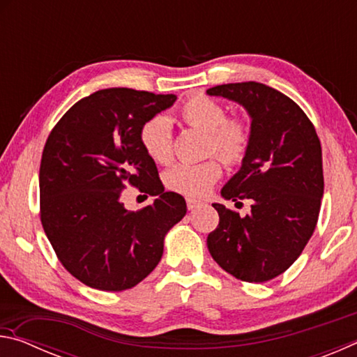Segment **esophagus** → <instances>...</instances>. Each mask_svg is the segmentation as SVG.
<instances>
[{
  "label": "esophagus",
  "instance_id": "1",
  "mask_svg": "<svg viewBox=\"0 0 357 357\" xmlns=\"http://www.w3.org/2000/svg\"><path fill=\"white\" fill-rule=\"evenodd\" d=\"M198 204H200V202H197V200H193V198H187V208H189L190 211L192 209H195Z\"/></svg>",
  "mask_w": 357,
  "mask_h": 357
}]
</instances>
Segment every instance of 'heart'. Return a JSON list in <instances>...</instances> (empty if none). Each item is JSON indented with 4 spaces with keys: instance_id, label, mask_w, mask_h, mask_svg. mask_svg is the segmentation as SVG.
<instances>
[{
    "instance_id": "obj_1",
    "label": "heart",
    "mask_w": 357,
    "mask_h": 357,
    "mask_svg": "<svg viewBox=\"0 0 357 357\" xmlns=\"http://www.w3.org/2000/svg\"><path fill=\"white\" fill-rule=\"evenodd\" d=\"M181 114L187 124L208 134V153H215L228 164L243 160L250 143V130L241 118H227V108L219 102L197 96L185 102ZM140 142L151 159L168 164L173 159V128L167 114H154L144 121ZM222 176L220 162L209 159L200 164H176L164 174L165 185L190 198H200Z\"/></svg>"
}]
</instances>
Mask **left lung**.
Instances as JSON below:
<instances>
[{"mask_svg":"<svg viewBox=\"0 0 357 357\" xmlns=\"http://www.w3.org/2000/svg\"><path fill=\"white\" fill-rule=\"evenodd\" d=\"M206 94L236 102L249 114V148L220 195L252 202L245 217L213 204L220 220L208 249L236 279L268 282L298 259L317 227L324 190L321 144L301 107L268 84H219Z\"/></svg>","mask_w":357,"mask_h":357,"instance_id":"left-lung-1","label":"left lung"}]
</instances>
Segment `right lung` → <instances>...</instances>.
<instances>
[{"label":"right lung","mask_w":357,"mask_h":357,"mask_svg":"<svg viewBox=\"0 0 357 357\" xmlns=\"http://www.w3.org/2000/svg\"><path fill=\"white\" fill-rule=\"evenodd\" d=\"M176 96L108 88L72 105L48 135L39 172L40 220L59 261L84 285L123 291L153 273L170 228L187 213L179 193L165 192L144 153V121ZM128 183L156 198L129 211Z\"/></svg>","instance_id":"add662e5"}]
</instances>
